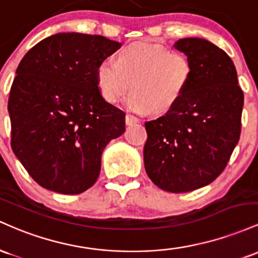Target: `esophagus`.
Here are the masks:
<instances>
[{
    "instance_id": "34e87169",
    "label": "esophagus",
    "mask_w": 258,
    "mask_h": 258,
    "mask_svg": "<svg viewBox=\"0 0 258 258\" xmlns=\"http://www.w3.org/2000/svg\"><path fill=\"white\" fill-rule=\"evenodd\" d=\"M139 123V118L135 117V115L132 114H126L125 115V124L126 125H133V124Z\"/></svg>"
}]
</instances>
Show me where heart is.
I'll list each match as a JSON object with an SVG mask.
<instances>
[{"mask_svg":"<svg viewBox=\"0 0 258 258\" xmlns=\"http://www.w3.org/2000/svg\"><path fill=\"white\" fill-rule=\"evenodd\" d=\"M191 78L186 54L146 42L126 46L115 59L107 57L96 69L97 86L108 102H118L132 85L126 105L137 113H166L180 101Z\"/></svg>","mask_w":258,"mask_h":258,"instance_id":"obj_1","label":"heart"}]
</instances>
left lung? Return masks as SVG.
I'll return each mask as SVG.
<instances>
[{
	"instance_id": "1",
	"label": "left lung",
	"mask_w": 258,
	"mask_h": 258,
	"mask_svg": "<svg viewBox=\"0 0 258 258\" xmlns=\"http://www.w3.org/2000/svg\"><path fill=\"white\" fill-rule=\"evenodd\" d=\"M173 46L189 57L192 78L172 109L145 123L144 164L160 189L187 192L227 166L240 138L244 94L233 60L215 43L185 37Z\"/></svg>"
}]
</instances>
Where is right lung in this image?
Returning a JSON list of instances; mask_svg holds the SVG:
<instances>
[{
  "instance_id": "1",
  "label": "right lung",
  "mask_w": 258,
  "mask_h": 258,
  "mask_svg": "<svg viewBox=\"0 0 258 258\" xmlns=\"http://www.w3.org/2000/svg\"><path fill=\"white\" fill-rule=\"evenodd\" d=\"M120 43L58 33L27 52L8 100L11 145L29 175L51 191L75 195L96 183L106 145L125 132V113L106 102L98 63Z\"/></svg>"
}]
</instances>
